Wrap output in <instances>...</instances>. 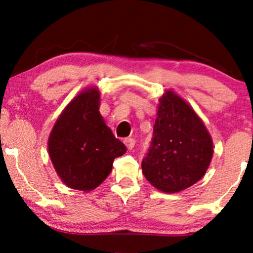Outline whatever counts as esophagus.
<instances>
[{
  "instance_id": "1",
  "label": "esophagus",
  "mask_w": 253,
  "mask_h": 253,
  "mask_svg": "<svg viewBox=\"0 0 253 253\" xmlns=\"http://www.w3.org/2000/svg\"><path fill=\"white\" fill-rule=\"evenodd\" d=\"M124 143H125V145H126L127 149L132 150L133 147H134V145H135V140L133 138H127V139H125Z\"/></svg>"
}]
</instances>
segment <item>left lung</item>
I'll list each match as a JSON object with an SVG mask.
<instances>
[{
    "mask_svg": "<svg viewBox=\"0 0 253 253\" xmlns=\"http://www.w3.org/2000/svg\"><path fill=\"white\" fill-rule=\"evenodd\" d=\"M211 157L213 141L201 119L172 90L165 91L141 163L147 181L164 193L184 190L205 176Z\"/></svg>",
    "mask_w": 253,
    "mask_h": 253,
    "instance_id": "1",
    "label": "left lung"
}]
</instances>
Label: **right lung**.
<instances>
[{
    "label": "right lung",
    "instance_id": "obj_1",
    "mask_svg": "<svg viewBox=\"0 0 253 253\" xmlns=\"http://www.w3.org/2000/svg\"><path fill=\"white\" fill-rule=\"evenodd\" d=\"M98 108V89L83 90L65 107L50 133L51 162L72 189L94 190L110 173L114 159L126 152Z\"/></svg>",
    "mask_w": 253,
    "mask_h": 253
}]
</instances>
